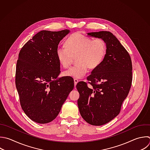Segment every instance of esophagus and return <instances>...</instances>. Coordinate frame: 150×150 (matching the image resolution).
I'll use <instances>...</instances> for the list:
<instances>
[{
  "instance_id": "obj_1",
  "label": "esophagus",
  "mask_w": 150,
  "mask_h": 150,
  "mask_svg": "<svg viewBox=\"0 0 150 150\" xmlns=\"http://www.w3.org/2000/svg\"><path fill=\"white\" fill-rule=\"evenodd\" d=\"M78 82H79L78 79H74V86H76V84H77Z\"/></svg>"
}]
</instances>
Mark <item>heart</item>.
<instances>
[{
  "label": "heart",
  "instance_id": "b5f03b06",
  "mask_svg": "<svg viewBox=\"0 0 150 150\" xmlns=\"http://www.w3.org/2000/svg\"><path fill=\"white\" fill-rule=\"evenodd\" d=\"M65 46L57 47L56 56L60 64L66 68L70 64L73 56L76 55V64L63 73L64 76L75 79L83 77L89 68H97L106 54V45L102 39H93L80 33L69 36L65 41Z\"/></svg>",
  "mask_w": 150,
  "mask_h": 150
}]
</instances>
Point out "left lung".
<instances>
[{
    "mask_svg": "<svg viewBox=\"0 0 150 150\" xmlns=\"http://www.w3.org/2000/svg\"><path fill=\"white\" fill-rule=\"evenodd\" d=\"M101 39L106 44V54L101 63L93 69L87 79L91 85L80 81L77 104L83 118L93 125H104L120 112L132 83V62L129 54L110 32L87 33Z\"/></svg>",
    "mask_w": 150,
    "mask_h": 150,
    "instance_id": "1",
    "label": "left lung"
}]
</instances>
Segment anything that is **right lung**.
<instances>
[{
	"instance_id": "obj_1",
	"label": "right lung",
	"mask_w": 150,
	"mask_h": 150,
	"mask_svg": "<svg viewBox=\"0 0 150 150\" xmlns=\"http://www.w3.org/2000/svg\"><path fill=\"white\" fill-rule=\"evenodd\" d=\"M70 30H42L22 48L16 69V87L25 113L32 121L46 124L58 115L74 88L71 77L58 78L60 64L56 50Z\"/></svg>"
}]
</instances>
